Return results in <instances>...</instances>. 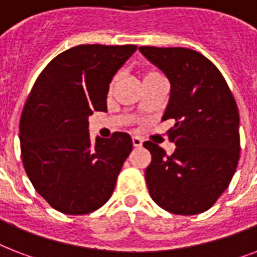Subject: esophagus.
Listing matches in <instances>:
<instances>
[{"instance_id":"1","label":"esophagus","mask_w":257,"mask_h":257,"mask_svg":"<svg viewBox=\"0 0 257 257\" xmlns=\"http://www.w3.org/2000/svg\"><path fill=\"white\" fill-rule=\"evenodd\" d=\"M132 144L135 148H140V147H143V140H141L140 137H132Z\"/></svg>"}]
</instances>
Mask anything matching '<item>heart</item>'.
<instances>
[{
  "label": "heart",
  "mask_w": 257,
  "mask_h": 257,
  "mask_svg": "<svg viewBox=\"0 0 257 257\" xmlns=\"http://www.w3.org/2000/svg\"><path fill=\"white\" fill-rule=\"evenodd\" d=\"M155 76H159V73H156V72H148V73L144 76V81H145V80H148V78H151V77H155ZM113 85H114V82H113Z\"/></svg>",
  "instance_id": "heart-1"
}]
</instances>
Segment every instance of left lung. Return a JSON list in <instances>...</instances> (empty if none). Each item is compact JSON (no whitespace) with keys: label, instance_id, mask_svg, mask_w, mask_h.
I'll list each match as a JSON object with an SVG mask.
<instances>
[{"label":"left lung","instance_id":"8db88e82","mask_svg":"<svg viewBox=\"0 0 257 257\" xmlns=\"http://www.w3.org/2000/svg\"><path fill=\"white\" fill-rule=\"evenodd\" d=\"M139 50L171 82L161 120L175 121L168 156L151 141L145 180L153 201L175 215L211 208L231 183L240 157L239 109L223 74L203 54L185 48L140 46Z\"/></svg>","mask_w":257,"mask_h":257}]
</instances>
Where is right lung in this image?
I'll return each instance as SVG.
<instances>
[{
  "mask_svg": "<svg viewBox=\"0 0 257 257\" xmlns=\"http://www.w3.org/2000/svg\"><path fill=\"white\" fill-rule=\"evenodd\" d=\"M136 45H78L62 52L38 76L20 121L26 175L57 211L85 215L112 196L132 139L89 136V116L106 110L109 84Z\"/></svg>",
  "mask_w": 257,
  "mask_h": 257,
  "instance_id": "1",
  "label": "right lung"
}]
</instances>
